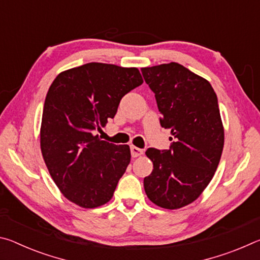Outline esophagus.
<instances>
[{"mask_svg":"<svg viewBox=\"0 0 260 260\" xmlns=\"http://www.w3.org/2000/svg\"><path fill=\"white\" fill-rule=\"evenodd\" d=\"M131 153H132V157H139V156H141L143 153V150L142 149H140V148H138V147H134V146H132L131 147Z\"/></svg>","mask_w":260,"mask_h":260,"instance_id":"1","label":"esophagus"}]
</instances>
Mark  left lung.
Wrapping results in <instances>:
<instances>
[{
    "label": "left lung",
    "instance_id": "8db88e82",
    "mask_svg": "<svg viewBox=\"0 0 260 260\" xmlns=\"http://www.w3.org/2000/svg\"><path fill=\"white\" fill-rule=\"evenodd\" d=\"M141 72L155 93L161 127L173 136L169 150L146 151L153 170L144 190L162 209L183 208L208 187L221 157L225 133L217 95L206 79L174 61Z\"/></svg>",
    "mask_w": 260,
    "mask_h": 260
}]
</instances>
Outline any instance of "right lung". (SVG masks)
<instances>
[{
	"label": "right lung",
	"mask_w": 260,
	"mask_h": 260,
	"mask_svg": "<svg viewBox=\"0 0 260 260\" xmlns=\"http://www.w3.org/2000/svg\"><path fill=\"white\" fill-rule=\"evenodd\" d=\"M142 82L136 68L104 63L67 70L52 81L42 112L41 152L56 186L72 203L94 209L112 199L131 150L102 141L95 131Z\"/></svg>",
	"instance_id": "add662e5"
}]
</instances>
